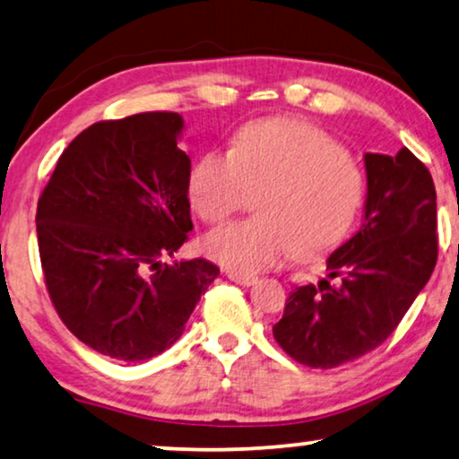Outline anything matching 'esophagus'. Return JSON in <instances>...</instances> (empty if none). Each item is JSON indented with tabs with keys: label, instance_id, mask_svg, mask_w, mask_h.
<instances>
[{
	"label": "esophagus",
	"instance_id": "1",
	"mask_svg": "<svg viewBox=\"0 0 459 459\" xmlns=\"http://www.w3.org/2000/svg\"><path fill=\"white\" fill-rule=\"evenodd\" d=\"M227 278L232 280V282L241 284V286H251L257 282V276H253V273H238V272H232V270H227Z\"/></svg>",
	"mask_w": 459,
	"mask_h": 459
}]
</instances>
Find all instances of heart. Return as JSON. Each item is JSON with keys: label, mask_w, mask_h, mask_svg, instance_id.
Listing matches in <instances>:
<instances>
[{"label": "heart", "mask_w": 459, "mask_h": 459, "mask_svg": "<svg viewBox=\"0 0 459 459\" xmlns=\"http://www.w3.org/2000/svg\"><path fill=\"white\" fill-rule=\"evenodd\" d=\"M265 191L259 218L204 238L224 268L255 273L299 253L317 257L344 241L365 200V175L340 143L311 123L268 119L243 127L229 152L204 154L191 170L189 204L210 224L241 208L249 189Z\"/></svg>", "instance_id": "obj_1"}]
</instances>
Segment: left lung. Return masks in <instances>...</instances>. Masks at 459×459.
Masks as SVG:
<instances>
[{
	"label": "left lung",
	"mask_w": 459,
	"mask_h": 459,
	"mask_svg": "<svg viewBox=\"0 0 459 459\" xmlns=\"http://www.w3.org/2000/svg\"><path fill=\"white\" fill-rule=\"evenodd\" d=\"M359 232L327 257L317 286H297L273 338L300 365L333 368L389 338L437 264L433 177L408 148L365 156Z\"/></svg>",
	"instance_id": "obj_1"
}]
</instances>
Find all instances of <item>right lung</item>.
I'll return each mask as SVG.
<instances>
[{"mask_svg": "<svg viewBox=\"0 0 459 459\" xmlns=\"http://www.w3.org/2000/svg\"><path fill=\"white\" fill-rule=\"evenodd\" d=\"M179 113H140L84 129L59 156L39 200L47 290L74 336L135 362L175 344L221 270L162 257L186 243L191 160Z\"/></svg>", "mask_w": 459, "mask_h": 459, "instance_id": "right-lung-1", "label": "right lung"}]
</instances>
